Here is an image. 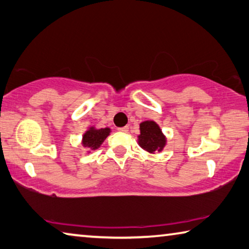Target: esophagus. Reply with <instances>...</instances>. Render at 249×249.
I'll use <instances>...</instances> for the list:
<instances>
[{
    "mask_svg": "<svg viewBox=\"0 0 249 249\" xmlns=\"http://www.w3.org/2000/svg\"><path fill=\"white\" fill-rule=\"evenodd\" d=\"M118 131H120V132H128L129 131V127H128V125H125V127L118 128Z\"/></svg>",
    "mask_w": 249,
    "mask_h": 249,
    "instance_id": "esophagus-1",
    "label": "esophagus"
}]
</instances>
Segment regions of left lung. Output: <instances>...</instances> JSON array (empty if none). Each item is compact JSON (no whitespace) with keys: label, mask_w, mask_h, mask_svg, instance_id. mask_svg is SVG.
Segmentation results:
<instances>
[{"label":"left lung","mask_w":249,"mask_h":249,"mask_svg":"<svg viewBox=\"0 0 249 249\" xmlns=\"http://www.w3.org/2000/svg\"><path fill=\"white\" fill-rule=\"evenodd\" d=\"M167 143V138L160 125L153 120H146L140 124V134L138 144L151 154L162 152Z\"/></svg>","instance_id":"1"}]
</instances>
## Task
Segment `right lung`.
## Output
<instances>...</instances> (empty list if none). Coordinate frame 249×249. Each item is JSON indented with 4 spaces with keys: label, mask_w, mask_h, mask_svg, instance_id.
<instances>
[{
    "label": "right lung",
    "mask_w": 249,
    "mask_h": 249,
    "mask_svg": "<svg viewBox=\"0 0 249 249\" xmlns=\"http://www.w3.org/2000/svg\"><path fill=\"white\" fill-rule=\"evenodd\" d=\"M111 129L110 128H96L94 125L87 128L86 131L84 132L82 137L81 144L89 149L87 153H90L91 151H95L100 147L103 144V142L106 140V138L110 134Z\"/></svg>",
    "instance_id": "right-lung-1"
}]
</instances>
